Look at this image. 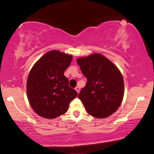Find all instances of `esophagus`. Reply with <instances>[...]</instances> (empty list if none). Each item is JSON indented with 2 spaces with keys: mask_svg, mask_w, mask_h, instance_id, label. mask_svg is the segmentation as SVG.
I'll return each instance as SVG.
<instances>
[{
  "mask_svg": "<svg viewBox=\"0 0 154 154\" xmlns=\"http://www.w3.org/2000/svg\"><path fill=\"white\" fill-rule=\"evenodd\" d=\"M75 90H76L78 94H79V91H80V88L77 86V87L75 88Z\"/></svg>",
  "mask_w": 154,
  "mask_h": 154,
  "instance_id": "esophagus-1",
  "label": "esophagus"
}]
</instances>
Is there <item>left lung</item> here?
<instances>
[{"label":"left lung","instance_id":"1","mask_svg":"<svg viewBox=\"0 0 154 154\" xmlns=\"http://www.w3.org/2000/svg\"><path fill=\"white\" fill-rule=\"evenodd\" d=\"M87 83L78 95L90 116L105 118L118 110L124 94V79L118 68L100 54L77 59Z\"/></svg>","mask_w":154,"mask_h":154}]
</instances>
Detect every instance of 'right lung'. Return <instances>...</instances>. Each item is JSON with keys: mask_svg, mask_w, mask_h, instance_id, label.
<instances>
[{"mask_svg": "<svg viewBox=\"0 0 154 154\" xmlns=\"http://www.w3.org/2000/svg\"><path fill=\"white\" fill-rule=\"evenodd\" d=\"M72 59L70 54L51 50L31 69L26 83L27 97L31 107L42 118L54 119L64 114L77 96L64 75Z\"/></svg>", "mask_w": 154, "mask_h": 154, "instance_id": "obj_1", "label": "right lung"}]
</instances>
